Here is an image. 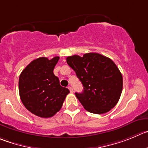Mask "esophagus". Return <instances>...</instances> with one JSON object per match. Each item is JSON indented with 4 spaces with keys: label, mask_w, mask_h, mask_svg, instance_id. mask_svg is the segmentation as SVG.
Instances as JSON below:
<instances>
[{
    "label": "esophagus",
    "mask_w": 148,
    "mask_h": 148,
    "mask_svg": "<svg viewBox=\"0 0 148 148\" xmlns=\"http://www.w3.org/2000/svg\"><path fill=\"white\" fill-rule=\"evenodd\" d=\"M69 90H70V92H71V93H73V92H74V90H73L72 87L69 86Z\"/></svg>",
    "instance_id": "esophagus-1"
}]
</instances>
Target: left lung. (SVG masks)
<instances>
[{"mask_svg": "<svg viewBox=\"0 0 148 148\" xmlns=\"http://www.w3.org/2000/svg\"><path fill=\"white\" fill-rule=\"evenodd\" d=\"M66 62L83 85V92L75 95L87 111L103 114L117 104L122 93L123 77L111 59L90 52L82 57L69 56Z\"/></svg>", "mask_w": 148, "mask_h": 148, "instance_id": "1", "label": "left lung"}]
</instances>
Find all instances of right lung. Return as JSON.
Returning a JSON list of instances; mask_svg holds the SVG:
<instances>
[{
  "label": "right lung",
  "mask_w": 148,
  "mask_h": 148,
  "mask_svg": "<svg viewBox=\"0 0 148 148\" xmlns=\"http://www.w3.org/2000/svg\"><path fill=\"white\" fill-rule=\"evenodd\" d=\"M60 58L41 57L30 62L19 78L22 102L28 111L41 118H51L63 106L69 90L60 86L53 70Z\"/></svg>",
  "instance_id": "right-lung-1"
}]
</instances>
